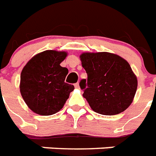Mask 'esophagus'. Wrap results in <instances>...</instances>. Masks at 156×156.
Masks as SVG:
<instances>
[{"label":"esophagus","instance_id":"1","mask_svg":"<svg viewBox=\"0 0 156 156\" xmlns=\"http://www.w3.org/2000/svg\"><path fill=\"white\" fill-rule=\"evenodd\" d=\"M75 88H80V85H79V83H76V84H75Z\"/></svg>","mask_w":156,"mask_h":156}]
</instances>
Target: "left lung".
Wrapping results in <instances>:
<instances>
[{"instance_id":"obj_1","label":"left lung","mask_w":156,"mask_h":156,"mask_svg":"<svg viewBox=\"0 0 156 156\" xmlns=\"http://www.w3.org/2000/svg\"><path fill=\"white\" fill-rule=\"evenodd\" d=\"M88 79L80 82L91 109L103 115L125 111L134 100L138 80L127 61L109 52L80 55Z\"/></svg>"}]
</instances>
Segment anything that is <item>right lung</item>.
Masks as SVG:
<instances>
[{
  "label": "right lung",
  "mask_w": 156,
  "mask_h": 156,
  "mask_svg": "<svg viewBox=\"0 0 156 156\" xmlns=\"http://www.w3.org/2000/svg\"><path fill=\"white\" fill-rule=\"evenodd\" d=\"M65 51L47 50L28 61L21 73L20 92L27 106L37 114L52 115L63 107L74 86L64 82L68 70L60 63Z\"/></svg>",
  "instance_id": "obj_1"
}]
</instances>
